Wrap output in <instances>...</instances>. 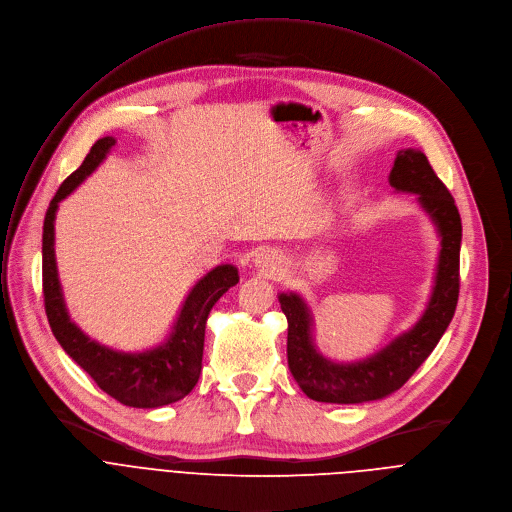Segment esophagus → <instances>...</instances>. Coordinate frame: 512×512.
<instances>
[{
    "label": "esophagus",
    "instance_id": "34e87169",
    "mask_svg": "<svg viewBox=\"0 0 512 512\" xmlns=\"http://www.w3.org/2000/svg\"><path fill=\"white\" fill-rule=\"evenodd\" d=\"M254 262H256V266H258V268L266 270L268 274H276V272L280 270V266H282V258H280V254H278V252H274V250H270V248L260 250V252L256 254Z\"/></svg>",
    "mask_w": 512,
    "mask_h": 512
}]
</instances>
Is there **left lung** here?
I'll use <instances>...</instances> for the list:
<instances>
[{"instance_id": "obj_1", "label": "left lung", "mask_w": 512, "mask_h": 512, "mask_svg": "<svg viewBox=\"0 0 512 512\" xmlns=\"http://www.w3.org/2000/svg\"><path fill=\"white\" fill-rule=\"evenodd\" d=\"M388 179L396 191L417 193L419 203L439 230L441 252L433 295L411 331L396 337L372 358L356 364H335L317 354L305 301L295 293L280 295V309L289 321V368L303 392L319 403L354 405L376 401L399 390L429 358L456 313L462 246V219L456 201L419 150H401L396 154Z\"/></svg>"}]
</instances>
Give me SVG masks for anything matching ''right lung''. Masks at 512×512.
Segmentation results:
<instances>
[{"instance_id": "obj_1", "label": "right lung", "mask_w": 512, "mask_h": 512, "mask_svg": "<svg viewBox=\"0 0 512 512\" xmlns=\"http://www.w3.org/2000/svg\"><path fill=\"white\" fill-rule=\"evenodd\" d=\"M111 136L97 140L83 164L52 197L42 227V295L44 309L56 342L107 392L126 407L154 409L177 403L195 388L201 374L205 323L219 297L238 285V268L221 264L207 272L189 293L168 342L142 354L113 352L89 339L69 317L54 260V215L59 203L89 177L109 148Z\"/></svg>"}]
</instances>
